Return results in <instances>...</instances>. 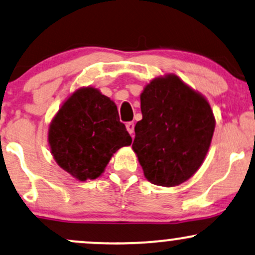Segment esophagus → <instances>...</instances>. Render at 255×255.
Instances as JSON below:
<instances>
[{
  "label": "esophagus",
  "mask_w": 255,
  "mask_h": 255,
  "mask_svg": "<svg viewBox=\"0 0 255 255\" xmlns=\"http://www.w3.org/2000/svg\"><path fill=\"white\" fill-rule=\"evenodd\" d=\"M126 127H127V130L129 131L130 135H133V133H134V122H127V124H126Z\"/></svg>",
  "instance_id": "34e87169"
}]
</instances>
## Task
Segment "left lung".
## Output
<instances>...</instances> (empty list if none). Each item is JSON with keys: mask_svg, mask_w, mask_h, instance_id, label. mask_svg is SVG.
Instances as JSON below:
<instances>
[{"mask_svg": "<svg viewBox=\"0 0 255 255\" xmlns=\"http://www.w3.org/2000/svg\"><path fill=\"white\" fill-rule=\"evenodd\" d=\"M142 120L131 147L145 177L160 186L179 185L203 162L215 129L209 103L177 76L153 79L140 96Z\"/></svg>", "mask_w": 255, "mask_h": 255, "instance_id": "1", "label": "left lung"}]
</instances>
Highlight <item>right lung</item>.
<instances>
[{"mask_svg":"<svg viewBox=\"0 0 255 255\" xmlns=\"http://www.w3.org/2000/svg\"><path fill=\"white\" fill-rule=\"evenodd\" d=\"M48 142L58 165L84 182L100 177L112 155L130 145L131 137L115 103L96 89L84 88L59 109Z\"/></svg>","mask_w":255,"mask_h":255,"instance_id":"1","label":"right lung"}]
</instances>
